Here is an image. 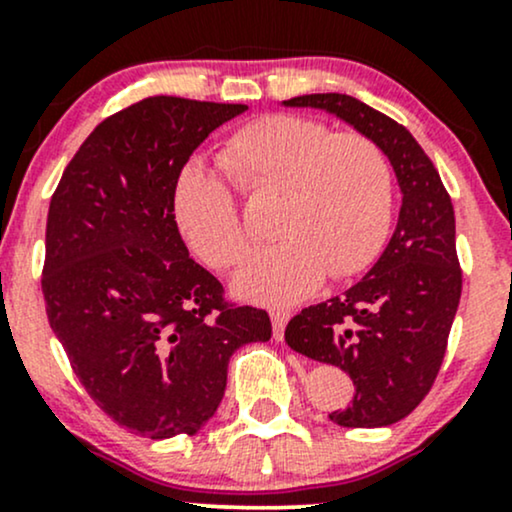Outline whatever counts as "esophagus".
Here are the masks:
<instances>
[{"instance_id":"34e87169","label":"esophagus","mask_w":512,"mask_h":512,"mask_svg":"<svg viewBox=\"0 0 512 512\" xmlns=\"http://www.w3.org/2000/svg\"><path fill=\"white\" fill-rule=\"evenodd\" d=\"M291 315L286 313V310H272V330H274V339L276 342H281L284 339V330L286 325H289Z\"/></svg>"}]
</instances>
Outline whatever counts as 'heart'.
<instances>
[{
    "instance_id": "obj_1",
    "label": "heart",
    "mask_w": 512,
    "mask_h": 512,
    "mask_svg": "<svg viewBox=\"0 0 512 512\" xmlns=\"http://www.w3.org/2000/svg\"><path fill=\"white\" fill-rule=\"evenodd\" d=\"M219 166L250 199H272V236L233 276L250 303L286 308L320 289L325 274L344 279L378 255L392 216V170L373 139L337 132L301 115H264L233 132ZM187 245L209 267H233L248 250L231 185L192 166L173 197Z\"/></svg>"
}]
</instances>
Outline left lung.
<instances>
[{
	"label": "left lung",
	"mask_w": 512,
	"mask_h": 512,
	"mask_svg": "<svg viewBox=\"0 0 512 512\" xmlns=\"http://www.w3.org/2000/svg\"><path fill=\"white\" fill-rule=\"evenodd\" d=\"M284 105L344 120L383 149L397 175L402 207L378 262L342 296L303 308L286 325L293 351L354 380V402L332 411L334 424H397L431 390L460 305L452 202L431 158L392 117L346 93H308Z\"/></svg>",
	"instance_id": "left-lung-1"
}]
</instances>
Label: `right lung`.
<instances>
[{"mask_svg": "<svg viewBox=\"0 0 512 512\" xmlns=\"http://www.w3.org/2000/svg\"><path fill=\"white\" fill-rule=\"evenodd\" d=\"M245 110L144 98L88 134L50 199V327L93 402L137 436H195L219 409L233 351L272 337L264 310L223 301L173 214L192 151Z\"/></svg>", "mask_w": 512, "mask_h": 512, "instance_id": "obj_1", "label": "right lung"}]
</instances>
